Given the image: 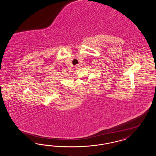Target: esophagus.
Listing matches in <instances>:
<instances>
[{"label": "esophagus", "mask_w": 156, "mask_h": 156, "mask_svg": "<svg viewBox=\"0 0 156 156\" xmlns=\"http://www.w3.org/2000/svg\"><path fill=\"white\" fill-rule=\"evenodd\" d=\"M76 68H77V69L79 68H80V66H79V65H77L76 66Z\"/></svg>", "instance_id": "esophagus-1"}]
</instances>
